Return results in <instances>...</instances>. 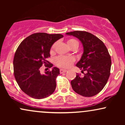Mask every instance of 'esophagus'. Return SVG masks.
<instances>
[{"label": "esophagus", "mask_w": 125, "mask_h": 125, "mask_svg": "<svg viewBox=\"0 0 125 125\" xmlns=\"http://www.w3.org/2000/svg\"><path fill=\"white\" fill-rule=\"evenodd\" d=\"M67 72V70L66 69H60V73H65Z\"/></svg>", "instance_id": "1"}]
</instances>
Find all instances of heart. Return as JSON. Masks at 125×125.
I'll return each mask as SVG.
<instances>
[{
	"label": "heart",
	"instance_id": "obj_1",
	"mask_svg": "<svg viewBox=\"0 0 125 125\" xmlns=\"http://www.w3.org/2000/svg\"><path fill=\"white\" fill-rule=\"evenodd\" d=\"M67 44L71 48L73 47L78 48L79 43L76 40L73 39H69L67 41ZM54 48H55V43L52 46L51 48V53H53ZM74 58L72 56H63L60 55L55 58L54 59V63L59 67H63V68H67L69 67L74 63Z\"/></svg>",
	"mask_w": 125,
	"mask_h": 125
}]
</instances>
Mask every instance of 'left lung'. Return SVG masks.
Instances as JSON below:
<instances>
[{
    "instance_id": "left-lung-1",
    "label": "left lung",
    "mask_w": 125,
    "mask_h": 125,
    "mask_svg": "<svg viewBox=\"0 0 125 125\" xmlns=\"http://www.w3.org/2000/svg\"><path fill=\"white\" fill-rule=\"evenodd\" d=\"M66 34L78 38L83 46V53L76 66L84 74H76L71 81L72 89L83 96H94L104 89L109 77L111 58L107 49L101 40L87 31H77Z\"/></svg>"
}]
</instances>
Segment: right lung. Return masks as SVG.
<instances>
[{"label": "right lung", "instance_id": "obj_1", "mask_svg": "<svg viewBox=\"0 0 125 125\" xmlns=\"http://www.w3.org/2000/svg\"><path fill=\"white\" fill-rule=\"evenodd\" d=\"M63 37L61 34L35 33L24 39L17 49L13 59L14 76L21 90L30 97L44 99L55 90L59 69L54 67L43 74L40 71L43 64L49 68L53 66L47 59L51 56L52 44Z\"/></svg>", "mask_w": 125, "mask_h": 125}]
</instances>
